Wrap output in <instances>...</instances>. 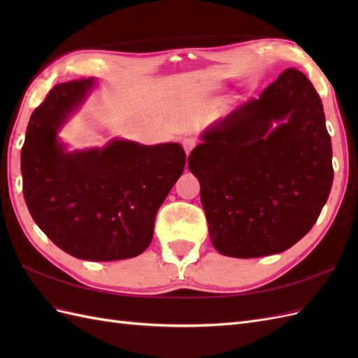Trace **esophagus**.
I'll return each mask as SVG.
<instances>
[{"label":"esophagus","mask_w":358,"mask_h":358,"mask_svg":"<svg viewBox=\"0 0 358 358\" xmlns=\"http://www.w3.org/2000/svg\"><path fill=\"white\" fill-rule=\"evenodd\" d=\"M182 146H183V149H185V152L189 154L192 148L196 146V138L191 137V136H185L182 138Z\"/></svg>","instance_id":"obj_1"}]
</instances>
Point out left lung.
Masks as SVG:
<instances>
[{"mask_svg":"<svg viewBox=\"0 0 358 358\" xmlns=\"http://www.w3.org/2000/svg\"><path fill=\"white\" fill-rule=\"evenodd\" d=\"M188 167L216 251L237 258L287 251L317 222L333 183L331 140L313 85L287 69L206 129Z\"/></svg>","mask_w":358,"mask_h":358,"instance_id":"1","label":"left lung"}]
</instances>
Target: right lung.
Listing matches in <instances>:
<instances>
[{
	"label": "right lung",
	"mask_w": 358,
	"mask_h": 358,
	"mask_svg": "<svg viewBox=\"0 0 358 358\" xmlns=\"http://www.w3.org/2000/svg\"><path fill=\"white\" fill-rule=\"evenodd\" d=\"M94 83L80 79L53 86L29 117L20 170L28 210L53 243L76 258L115 262L149 246L157 212L187 155L179 143L145 146L128 140L67 152L58 131Z\"/></svg>",
	"instance_id": "right-lung-1"
}]
</instances>
